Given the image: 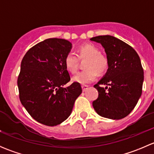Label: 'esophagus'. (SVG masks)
Wrapping results in <instances>:
<instances>
[{
    "label": "esophagus",
    "mask_w": 154,
    "mask_h": 154,
    "mask_svg": "<svg viewBox=\"0 0 154 154\" xmlns=\"http://www.w3.org/2000/svg\"><path fill=\"white\" fill-rule=\"evenodd\" d=\"M88 86L87 85H82V88H83V91H86L87 89H88Z\"/></svg>",
    "instance_id": "esophagus-1"
}]
</instances>
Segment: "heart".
<instances>
[{
    "mask_svg": "<svg viewBox=\"0 0 154 154\" xmlns=\"http://www.w3.org/2000/svg\"><path fill=\"white\" fill-rule=\"evenodd\" d=\"M77 56L80 60L87 59L85 68L86 70L80 71L72 77V80L80 84H87L97 78V73L103 74L109 67V60L103 55L100 49L92 43H85L77 48ZM79 60L77 55L68 53L64 60V66L68 72L74 74L78 68Z\"/></svg>",
    "mask_w": 154,
    "mask_h": 154,
    "instance_id": "heart-1",
    "label": "heart"
}]
</instances>
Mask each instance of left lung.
Masks as SVG:
<instances>
[{
	"label": "left lung",
	"mask_w": 154,
	"mask_h": 154,
	"mask_svg": "<svg viewBox=\"0 0 154 154\" xmlns=\"http://www.w3.org/2000/svg\"><path fill=\"white\" fill-rule=\"evenodd\" d=\"M90 39L101 44L109 60L106 74L94 86L98 91V97L92 102L93 107L102 117L124 119L142 95L144 71L140 58L131 46L112 35H98Z\"/></svg>",
	"instance_id": "8db88e82"
}]
</instances>
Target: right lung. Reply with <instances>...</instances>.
<instances>
[{
	"mask_svg": "<svg viewBox=\"0 0 154 154\" xmlns=\"http://www.w3.org/2000/svg\"><path fill=\"white\" fill-rule=\"evenodd\" d=\"M72 45L63 38H48L26 53L18 77L19 98L31 117L47 126H57L68 119L76 99L82 93L64 66Z\"/></svg>",
	"mask_w": 154,
	"mask_h": 154,
	"instance_id": "obj_1",
	"label": "right lung"
}]
</instances>
